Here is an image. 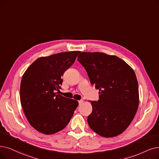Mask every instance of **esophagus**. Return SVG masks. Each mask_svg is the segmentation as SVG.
<instances>
[{"label": "esophagus", "instance_id": "esophagus-1", "mask_svg": "<svg viewBox=\"0 0 159 159\" xmlns=\"http://www.w3.org/2000/svg\"><path fill=\"white\" fill-rule=\"evenodd\" d=\"M78 102H79V105L80 106V105H81L82 104L84 103V100H79L78 101Z\"/></svg>", "mask_w": 159, "mask_h": 159}]
</instances>
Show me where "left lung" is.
I'll use <instances>...</instances> for the list:
<instances>
[{"label":"left lung","instance_id":"obj_1","mask_svg":"<svg viewBox=\"0 0 159 159\" xmlns=\"http://www.w3.org/2000/svg\"><path fill=\"white\" fill-rule=\"evenodd\" d=\"M78 61L99 90V100L91 101L93 111L87 118L90 128L105 138L120 134L132 121L139 105L134 70L118 57L104 53L82 52Z\"/></svg>","mask_w":159,"mask_h":159}]
</instances>
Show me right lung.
I'll list each match as a JSON object with an SVG mask.
<instances>
[{"label":"right lung","instance_id":"add662e5","mask_svg":"<svg viewBox=\"0 0 159 159\" xmlns=\"http://www.w3.org/2000/svg\"><path fill=\"white\" fill-rule=\"evenodd\" d=\"M80 51L62 52L37 59L23 75L20 100L29 123L44 134H53L66 127L78 102L57 94L61 76L74 62Z\"/></svg>","mask_w":159,"mask_h":159}]
</instances>
